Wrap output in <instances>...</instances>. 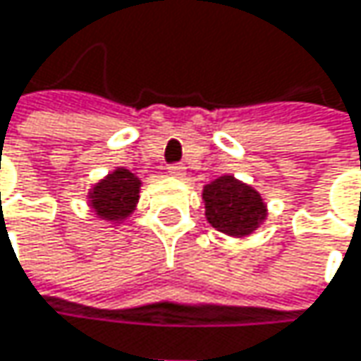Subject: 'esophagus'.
Wrapping results in <instances>:
<instances>
[{
	"label": "esophagus",
	"mask_w": 361,
	"mask_h": 361,
	"mask_svg": "<svg viewBox=\"0 0 361 361\" xmlns=\"http://www.w3.org/2000/svg\"><path fill=\"white\" fill-rule=\"evenodd\" d=\"M167 171H169V176H173V178H181V176L185 173V167H183L181 163H173V165L167 167Z\"/></svg>",
	"instance_id": "34e87169"
}]
</instances>
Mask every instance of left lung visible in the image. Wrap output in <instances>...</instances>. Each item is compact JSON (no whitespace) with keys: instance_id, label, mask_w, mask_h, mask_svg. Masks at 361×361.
Wrapping results in <instances>:
<instances>
[{"instance_id":"left-lung-1","label":"left lung","mask_w":361,"mask_h":361,"mask_svg":"<svg viewBox=\"0 0 361 361\" xmlns=\"http://www.w3.org/2000/svg\"><path fill=\"white\" fill-rule=\"evenodd\" d=\"M204 213L213 228L230 236H247L265 217L261 196L245 183L224 176L209 183L202 192Z\"/></svg>"}]
</instances>
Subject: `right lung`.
Masks as SVG:
<instances>
[{
  "label": "right lung",
  "instance_id": "1",
  "mask_svg": "<svg viewBox=\"0 0 361 361\" xmlns=\"http://www.w3.org/2000/svg\"><path fill=\"white\" fill-rule=\"evenodd\" d=\"M137 192H140V180L127 169H116L94 188L92 207L100 217L121 219L133 211Z\"/></svg>",
  "mask_w": 361,
  "mask_h": 361
}]
</instances>
